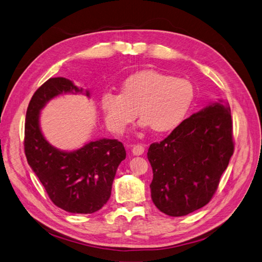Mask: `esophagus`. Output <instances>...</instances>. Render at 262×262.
Returning <instances> with one entry per match:
<instances>
[{"label": "esophagus", "instance_id": "1", "mask_svg": "<svg viewBox=\"0 0 262 262\" xmlns=\"http://www.w3.org/2000/svg\"><path fill=\"white\" fill-rule=\"evenodd\" d=\"M144 146L141 145V144H137V145H133L132 146V153L133 155H142L144 153Z\"/></svg>", "mask_w": 262, "mask_h": 262}]
</instances>
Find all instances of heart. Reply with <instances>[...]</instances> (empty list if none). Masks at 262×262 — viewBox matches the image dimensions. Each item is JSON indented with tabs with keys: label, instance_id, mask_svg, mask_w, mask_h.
<instances>
[{
	"label": "heart",
	"instance_id": "b5f03b06",
	"mask_svg": "<svg viewBox=\"0 0 262 262\" xmlns=\"http://www.w3.org/2000/svg\"><path fill=\"white\" fill-rule=\"evenodd\" d=\"M194 99L192 83L160 71H142L122 82L120 94L105 92L100 97L106 123L121 133L136 120L157 136L175 131L184 122Z\"/></svg>",
	"mask_w": 262,
	"mask_h": 262
}]
</instances>
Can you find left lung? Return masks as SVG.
I'll use <instances>...</instances> for the list:
<instances>
[{"instance_id": "8db88e82", "label": "left lung", "mask_w": 262, "mask_h": 262, "mask_svg": "<svg viewBox=\"0 0 262 262\" xmlns=\"http://www.w3.org/2000/svg\"><path fill=\"white\" fill-rule=\"evenodd\" d=\"M234 153L228 106L215 102L184 120L160 143L149 145L150 195L169 216H184L208 204Z\"/></svg>"}]
</instances>
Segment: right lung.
Returning a JSON list of instances; mask_svg holds the SVG:
<instances>
[{
    "label": "right lung",
    "mask_w": 262,
    "mask_h": 262,
    "mask_svg": "<svg viewBox=\"0 0 262 262\" xmlns=\"http://www.w3.org/2000/svg\"><path fill=\"white\" fill-rule=\"evenodd\" d=\"M82 91L66 77H51L39 87L26 112L24 149L29 166L58 208L91 214L109 200L117 168L126 155L123 144L101 139L63 152L53 147L39 128V114L47 102L58 95Z\"/></svg>",
    "instance_id": "1"
}]
</instances>
